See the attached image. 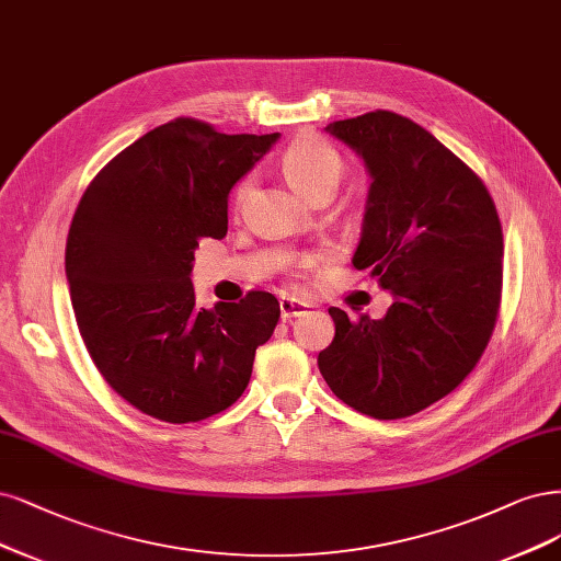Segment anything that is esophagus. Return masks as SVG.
I'll use <instances>...</instances> for the list:
<instances>
[{
	"instance_id": "obj_1",
	"label": "esophagus",
	"mask_w": 561,
	"mask_h": 561,
	"mask_svg": "<svg viewBox=\"0 0 561 561\" xmlns=\"http://www.w3.org/2000/svg\"><path fill=\"white\" fill-rule=\"evenodd\" d=\"M278 306H280V316H283V320H287V318H297V316L306 313L308 308H311V304H306V301L295 299V297H280V299H278Z\"/></svg>"
}]
</instances>
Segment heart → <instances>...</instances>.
Masks as SVG:
<instances>
[{
	"instance_id": "heart-1",
	"label": "heart",
	"mask_w": 561,
	"mask_h": 561,
	"mask_svg": "<svg viewBox=\"0 0 561 561\" xmlns=\"http://www.w3.org/2000/svg\"><path fill=\"white\" fill-rule=\"evenodd\" d=\"M280 169L285 173V179L297 187L301 195L308 199H313L316 195L324 190H336V185L343 179V158L341 152L322 137H316V134H301L293 144H289L280 158ZM253 192V179H241L231 192V210H241ZM316 257L304 255L297 257L295 264L299 268L313 266Z\"/></svg>"
}]
</instances>
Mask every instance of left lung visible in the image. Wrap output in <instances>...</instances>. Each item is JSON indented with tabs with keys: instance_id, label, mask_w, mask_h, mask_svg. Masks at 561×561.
Wrapping results in <instances>:
<instances>
[{
	"instance_id": "left-lung-1",
	"label": "left lung",
	"mask_w": 561,
	"mask_h": 561,
	"mask_svg": "<svg viewBox=\"0 0 561 561\" xmlns=\"http://www.w3.org/2000/svg\"><path fill=\"white\" fill-rule=\"evenodd\" d=\"M327 131L371 173L355 268L392 289L382 320L332 306L334 341L320 374L351 409L409 417L448 397L494 332L504 234L478 173L417 123L392 111L336 121Z\"/></svg>"
}]
</instances>
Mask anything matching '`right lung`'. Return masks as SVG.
<instances>
[{
	"mask_svg": "<svg viewBox=\"0 0 561 561\" xmlns=\"http://www.w3.org/2000/svg\"><path fill=\"white\" fill-rule=\"evenodd\" d=\"M276 139L176 118L118 152L76 208L65 253L76 324L111 390L150 417L229 409L276 330L272 293L197 308L190 280L199 241L227 234L231 185Z\"/></svg>",
	"mask_w": 561,
	"mask_h": 561,
	"instance_id": "add662e5",
	"label": "right lung"
}]
</instances>
